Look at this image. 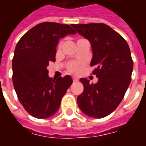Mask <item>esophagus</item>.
<instances>
[{
	"label": "esophagus",
	"mask_w": 146,
	"mask_h": 146,
	"mask_svg": "<svg viewBox=\"0 0 146 146\" xmlns=\"http://www.w3.org/2000/svg\"><path fill=\"white\" fill-rule=\"evenodd\" d=\"M76 81H77V79H76V78H73V82L74 83V82H76Z\"/></svg>",
	"instance_id": "esophagus-1"
}]
</instances>
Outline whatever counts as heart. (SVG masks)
<instances>
[{
  "label": "heart",
  "instance_id": "b5f03b06",
  "mask_svg": "<svg viewBox=\"0 0 146 146\" xmlns=\"http://www.w3.org/2000/svg\"><path fill=\"white\" fill-rule=\"evenodd\" d=\"M82 40L84 39H80L77 40V43ZM62 46H63V42L60 41L58 44L57 46V52L59 53L62 49ZM84 67V62H71L68 64L67 66V71L70 73H73V74H76V75H79L82 73Z\"/></svg>",
  "mask_w": 146,
  "mask_h": 146
}]
</instances>
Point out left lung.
Returning a JSON list of instances; mask_svg holds the SVG:
<instances>
[{
    "label": "left lung",
    "instance_id": "obj_1",
    "mask_svg": "<svg viewBox=\"0 0 146 146\" xmlns=\"http://www.w3.org/2000/svg\"><path fill=\"white\" fill-rule=\"evenodd\" d=\"M71 26L91 43V66L95 68L92 74L98 79L95 84L87 78L80 80L84 92L77 97V104L90 117L102 118L117 108L131 83L133 60L130 48L125 39L106 24Z\"/></svg>",
    "mask_w": 146,
    "mask_h": 146
}]
</instances>
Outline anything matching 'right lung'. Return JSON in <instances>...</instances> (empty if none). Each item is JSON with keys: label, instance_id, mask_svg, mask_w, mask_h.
<instances>
[{"label": "right lung", "instance_id": "obj_1", "mask_svg": "<svg viewBox=\"0 0 146 146\" xmlns=\"http://www.w3.org/2000/svg\"><path fill=\"white\" fill-rule=\"evenodd\" d=\"M74 33L69 25L44 22L27 31L16 44L12 81L19 100L31 116L38 119L53 116L73 84L69 75L50 78L47 66L55 61L58 39Z\"/></svg>", "mask_w": 146, "mask_h": 146}]
</instances>
